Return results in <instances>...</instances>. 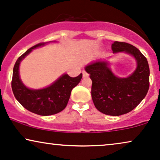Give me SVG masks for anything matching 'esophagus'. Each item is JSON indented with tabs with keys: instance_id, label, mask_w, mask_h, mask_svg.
I'll use <instances>...</instances> for the list:
<instances>
[{
	"instance_id": "obj_1",
	"label": "esophagus",
	"mask_w": 160,
	"mask_h": 160,
	"mask_svg": "<svg viewBox=\"0 0 160 160\" xmlns=\"http://www.w3.org/2000/svg\"><path fill=\"white\" fill-rule=\"evenodd\" d=\"M82 76H83V78H87V77H88V74L87 73L86 71H82Z\"/></svg>"
}]
</instances>
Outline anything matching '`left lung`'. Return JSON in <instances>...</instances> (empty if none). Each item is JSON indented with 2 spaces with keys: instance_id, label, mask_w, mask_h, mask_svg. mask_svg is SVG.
Wrapping results in <instances>:
<instances>
[{
  "instance_id": "8db88e82",
  "label": "left lung",
  "mask_w": 160,
  "mask_h": 160,
  "mask_svg": "<svg viewBox=\"0 0 160 160\" xmlns=\"http://www.w3.org/2000/svg\"><path fill=\"white\" fill-rule=\"evenodd\" d=\"M113 53L125 52L137 61L136 69L127 78L113 73L106 60H97L85 68L92 80V98L95 107L102 114L120 116L136 108L149 88L148 62L138 48L124 42L112 43Z\"/></svg>"
}]
</instances>
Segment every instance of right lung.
<instances>
[{"mask_svg":"<svg viewBox=\"0 0 160 160\" xmlns=\"http://www.w3.org/2000/svg\"><path fill=\"white\" fill-rule=\"evenodd\" d=\"M47 43H40L32 46L18 58L13 68L12 88L16 100L26 109L36 114L48 116L58 114L67 106L71 92L81 80L82 74L71 78L62 74L53 83L41 89H32L22 82L19 74L21 62L32 49L43 46Z\"/></svg>","mask_w":160,"mask_h":160,"instance_id":"right-lung-1","label":"right lung"}]
</instances>
